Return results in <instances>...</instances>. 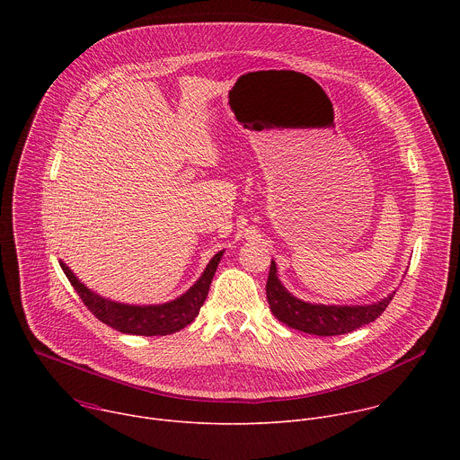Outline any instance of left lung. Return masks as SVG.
I'll list each match as a JSON object with an SVG mask.
<instances>
[{"label":"left lung","mask_w":460,"mask_h":460,"mask_svg":"<svg viewBox=\"0 0 460 460\" xmlns=\"http://www.w3.org/2000/svg\"><path fill=\"white\" fill-rule=\"evenodd\" d=\"M266 293L270 307L280 322L293 327V330L318 337H335L358 330V327L376 320L395 296V291H393L384 300L371 305L307 304L286 291L277 277L275 261H271Z\"/></svg>","instance_id":"left-lung-1"}]
</instances>
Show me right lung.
<instances>
[{
	"label": "right lung",
	"instance_id": "right-lung-1",
	"mask_svg": "<svg viewBox=\"0 0 460 460\" xmlns=\"http://www.w3.org/2000/svg\"><path fill=\"white\" fill-rule=\"evenodd\" d=\"M224 251L217 252L209 266L206 268L204 275L199 279L185 295L180 298L162 304V305H127L111 302L107 298L98 296L91 289H87L75 275L73 271L59 261L63 273L67 275L71 286L80 295L82 302L89 307V311L103 323L111 325L112 330L127 335H142V337H155V335H171L185 325H189L200 313V307L204 305L211 280L215 277V271L218 268V261L222 258Z\"/></svg>",
	"mask_w": 460,
	"mask_h": 460
}]
</instances>
